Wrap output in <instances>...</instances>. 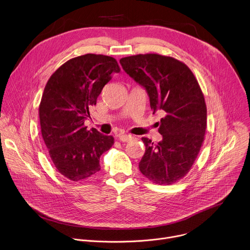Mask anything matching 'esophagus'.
I'll return each instance as SVG.
<instances>
[{"label": "esophagus", "instance_id": "obj_1", "mask_svg": "<svg viewBox=\"0 0 250 250\" xmlns=\"http://www.w3.org/2000/svg\"><path fill=\"white\" fill-rule=\"evenodd\" d=\"M119 139L122 141V142H127V141H130L133 139V136L130 135V134H123V135H120L119 136Z\"/></svg>", "mask_w": 250, "mask_h": 250}]
</instances>
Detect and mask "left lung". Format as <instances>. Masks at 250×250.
Listing matches in <instances>:
<instances>
[{"label":"left lung","mask_w":250,"mask_h":250,"mask_svg":"<svg viewBox=\"0 0 250 250\" xmlns=\"http://www.w3.org/2000/svg\"><path fill=\"white\" fill-rule=\"evenodd\" d=\"M120 62L147 91L153 114L164 115L158 128L163 139L154 144L141 138L146 153L139 170L155 184H174L191 170L205 139L207 105L198 80L184 62L171 56L137 54Z\"/></svg>","instance_id":"1"}]
</instances>
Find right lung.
<instances>
[{"mask_svg": "<svg viewBox=\"0 0 250 250\" xmlns=\"http://www.w3.org/2000/svg\"><path fill=\"white\" fill-rule=\"evenodd\" d=\"M121 68L114 57L88 53L69 59L48 79L40 104L42 135L56 170L78 182L100 171V157L115 139L87 129L95 105L112 73Z\"/></svg>", "mask_w": 250, "mask_h": 250, "instance_id": "right-lung-1", "label": "right lung"}]
</instances>
